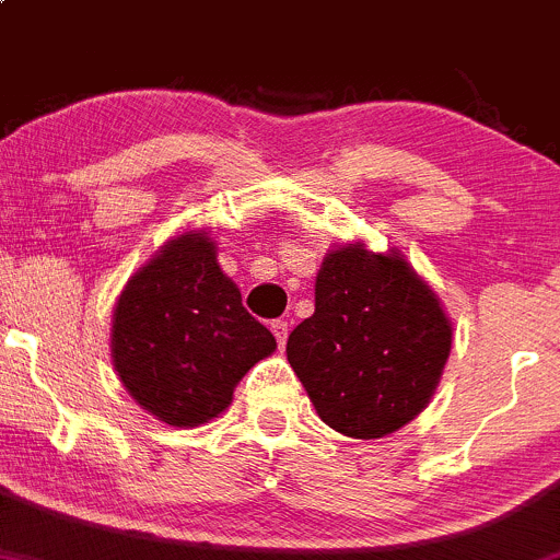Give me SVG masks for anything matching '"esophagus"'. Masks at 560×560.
I'll list each match as a JSON object with an SVG mask.
<instances>
[{
	"label": "esophagus",
	"mask_w": 560,
	"mask_h": 560,
	"mask_svg": "<svg viewBox=\"0 0 560 560\" xmlns=\"http://www.w3.org/2000/svg\"><path fill=\"white\" fill-rule=\"evenodd\" d=\"M269 328H272V334H275V339H278V345L285 347L288 330H291V326H288V320H272V323H269Z\"/></svg>",
	"instance_id": "obj_1"
}]
</instances>
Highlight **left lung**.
Returning a JSON list of instances; mask_svg holds the SVG:
<instances>
[{
  "instance_id": "obj_1",
  "label": "left lung",
  "mask_w": 560,
  "mask_h": 560,
  "mask_svg": "<svg viewBox=\"0 0 560 560\" xmlns=\"http://www.w3.org/2000/svg\"><path fill=\"white\" fill-rule=\"evenodd\" d=\"M285 352L317 417L371 441L427 406L451 352V323L400 254L345 245L323 261L315 315L291 330Z\"/></svg>"
}]
</instances>
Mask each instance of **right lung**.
<instances>
[{"instance_id": "add662e5", "label": "right lung", "mask_w": 560, "mask_h": 560, "mask_svg": "<svg viewBox=\"0 0 560 560\" xmlns=\"http://www.w3.org/2000/svg\"><path fill=\"white\" fill-rule=\"evenodd\" d=\"M275 347L206 232L171 240L114 306V369L136 402L173 427L219 417L234 384Z\"/></svg>"}]
</instances>
